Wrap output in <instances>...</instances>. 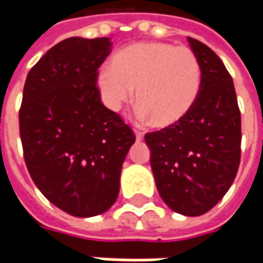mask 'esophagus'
<instances>
[{
	"label": "esophagus",
	"mask_w": 263,
	"mask_h": 263,
	"mask_svg": "<svg viewBox=\"0 0 263 263\" xmlns=\"http://www.w3.org/2000/svg\"><path fill=\"white\" fill-rule=\"evenodd\" d=\"M135 135H136L137 140H142L143 139V132L140 128H135Z\"/></svg>",
	"instance_id": "obj_1"
}]
</instances>
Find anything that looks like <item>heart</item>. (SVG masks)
<instances>
[{
	"instance_id": "obj_1",
	"label": "heart",
	"mask_w": 263,
	"mask_h": 263,
	"mask_svg": "<svg viewBox=\"0 0 263 263\" xmlns=\"http://www.w3.org/2000/svg\"><path fill=\"white\" fill-rule=\"evenodd\" d=\"M98 90L111 111L130 102L136 89L139 114L149 124L167 128L180 123L196 104L202 67L187 46L139 42L120 49L98 74Z\"/></svg>"
}]
</instances>
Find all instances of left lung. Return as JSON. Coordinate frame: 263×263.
I'll use <instances>...</instances> for the list:
<instances>
[{
	"instance_id": "left-lung-1",
	"label": "left lung",
	"mask_w": 263,
	"mask_h": 263,
	"mask_svg": "<svg viewBox=\"0 0 263 263\" xmlns=\"http://www.w3.org/2000/svg\"><path fill=\"white\" fill-rule=\"evenodd\" d=\"M202 67L196 104L180 123L145 135L159 196L170 209L199 217L217 205L237 174L241 117L233 79L219 57L187 37Z\"/></svg>"
}]
</instances>
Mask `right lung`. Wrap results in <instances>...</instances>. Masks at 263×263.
<instances>
[{
    "label": "right lung",
    "mask_w": 263,
    "mask_h": 263,
    "mask_svg": "<svg viewBox=\"0 0 263 263\" xmlns=\"http://www.w3.org/2000/svg\"><path fill=\"white\" fill-rule=\"evenodd\" d=\"M109 37L73 36L52 46L29 71L18 114L26 167L42 195L79 218L116 203L133 130L102 102L98 68Z\"/></svg>",
    "instance_id": "1"
}]
</instances>
